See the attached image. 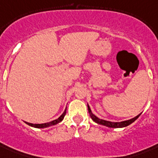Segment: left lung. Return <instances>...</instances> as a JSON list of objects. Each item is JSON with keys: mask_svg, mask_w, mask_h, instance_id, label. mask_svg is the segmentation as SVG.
<instances>
[{"mask_svg": "<svg viewBox=\"0 0 158 158\" xmlns=\"http://www.w3.org/2000/svg\"><path fill=\"white\" fill-rule=\"evenodd\" d=\"M88 110H89V113L90 116H91L92 120L95 121L96 123L99 124V125H105L106 127L109 128H123V127H126L130 124H132L134 121L137 120L139 116L140 115H138L137 116H135V117L132 118V119H130V120H125V121H120V122H111V121H108V120H102V119H99L98 117H97L96 115H94L93 113H92V110L89 107V106L88 105Z\"/></svg>", "mask_w": 158, "mask_h": 158, "instance_id": "left-lung-1", "label": "left lung"}]
</instances>
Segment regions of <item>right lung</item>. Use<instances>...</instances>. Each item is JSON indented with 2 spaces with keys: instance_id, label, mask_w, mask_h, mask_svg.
I'll return each instance as SVG.
<instances>
[{
  "instance_id": "right-lung-1",
  "label": "right lung",
  "mask_w": 158,
  "mask_h": 158,
  "mask_svg": "<svg viewBox=\"0 0 158 158\" xmlns=\"http://www.w3.org/2000/svg\"><path fill=\"white\" fill-rule=\"evenodd\" d=\"M65 114H66V109L64 110V111L63 112V114H62V115H60V116L58 119H56V120H52V121H50V122L44 123V124H32V123H28V122H26L25 121V123L27 124V125H30V126H32V127H34V128H48V127H50V126H52V125H56V124H58V123L60 122V121H61V120L64 119Z\"/></svg>"
}]
</instances>
